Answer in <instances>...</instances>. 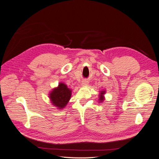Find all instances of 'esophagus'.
<instances>
[{"instance_id":"1","label":"esophagus","mask_w":159,"mask_h":159,"mask_svg":"<svg viewBox=\"0 0 159 159\" xmlns=\"http://www.w3.org/2000/svg\"><path fill=\"white\" fill-rule=\"evenodd\" d=\"M82 84H83V85H87L88 84V81L86 80H84L82 81Z\"/></svg>"}]
</instances>
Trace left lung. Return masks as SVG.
<instances>
[{"mask_svg":"<svg viewBox=\"0 0 159 159\" xmlns=\"http://www.w3.org/2000/svg\"><path fill=\"white\" fill-rule=\"evenodd\" d=\"M105 94V91L104 90H103V91H101V93H100V95L99 96V98H100V99H99V100H100V102H102L104 100V94Z\"/></svg>","mask_w":159,"mask_h":159,"instance_id":"left-lung-1","label":"left lung"}]
</instances>
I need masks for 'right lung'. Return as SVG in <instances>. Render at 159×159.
I'll list each match as a JSON object with an SVG mask.
<instances>
[{
	"instance_id": "1",
	"label": "right lung",
	"mask_w": 159,
	"mask_h": 159,
	"mask_svg": "<svg viewBox=\"0 0 159 159\" xmlns=\"http://www.w3.org/2000/svg\"><path fill=\"white\" fill-rule=\"evenodd\" d=\"M71 90L63 83H59L57 88L54 89L49 94L52 104L59 109H62L70 98Z\"/></svg>"
}]
</instances>
